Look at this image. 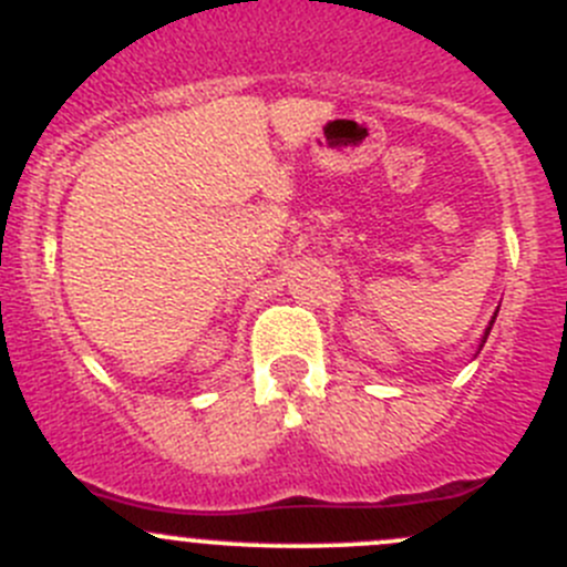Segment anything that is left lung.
Segmentation results:
<instances>
[{
	"label": "left lung",
	"mask_w": 567,
	"mask_h": 567,
	"mask_svg": "<svg viewBox=\"0 0 567 567\" xmlns=\"http://www.w3.org/2000/svg\"><path fill=\"white\" fill-rule=\"evenodd\" d=\"M496 318V316H494ZM491 326H494V320H491ZM491 326H488V329H485V337H488V331H491ZM485 337H483V342H485Z\"/></svg>",
	"instance_id": "obj_1"
}]
</instances>
